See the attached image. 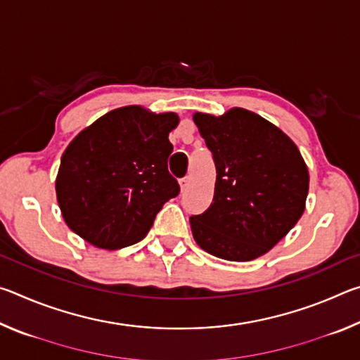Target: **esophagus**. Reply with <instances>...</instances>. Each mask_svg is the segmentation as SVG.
<instances>
[{
  "label": "esophagus",
  "instance_id": "obj_1",
  "mask_svg": "<svg viewBox=\"0 0 360 360\" xmlns=\"http://www.w3.org/2000/svg\"><path fill=\"white\" fill-rule=\"evenodd\" d=\"M179 186H181V191L184 192L186 188L188 187V178H182V179L179 181Z\"/></svg>",
  "mask_w": 360,
  "mask_h": 360
}]
</instances>
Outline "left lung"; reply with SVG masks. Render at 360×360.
Instances as JSON below:
<instances>
[{"instance_id": "left-lung-1", "label": "left lung", "mask_w": 360, "mask_h": 360, "mask_svg": "<svg viewBox=\"0 0 360 360\" xmlns=\"http://www.w3.org/2000/svg\"><path fill=\"white\" fill-rule=\"evenodd\" d=\"M216 165L214 197L191 217L197 245L219 259L248 262L270 251L304 211L309 176L292 139L259 114L233 108L195 112Z\"/></svg>"}]
</instances>
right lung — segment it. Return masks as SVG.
<instances>
[{
    "instance_id": "right-lung-1",
    "label": "right lung",
    "mask_w": 360,
    "mask_h": 360,
    "mask_svg": "<svg viewBox=\"0 0 360 360\" xmlns=\"http://www.w3.org/2000/svg\"><path fill=\"white\" fill-rule=\"evenodd\" d=\"M178 114L114 109L72 139L56 191L68 227L90 245L120 249L141 241L157 212L179 193L168 172Z\"/></svg>"
}]
</instances>
